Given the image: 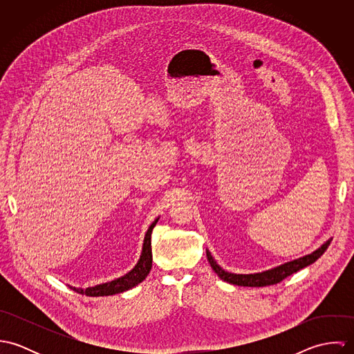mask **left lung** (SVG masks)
<instances>
[{
    "label": "left lung",
    "instance_id": "left-lung-1",
    "mask_svg": "<svg viewBox=\"0 0 354 354\" xmlns=\"http://www.w3.org/2000/svg\"><path fill=\"white\" fill-rule=\"evenodd\" d=\"M328 240L327 243H324L319 250H316L315 252L309 253L304 257L296 259L293 261H288L282 266H278L275 268L263 271V272H257V274H232L227 272L225 270H222L216 261L212 259L211 253L207 251V259L212 267V270L218 274V277L221 279H223L225 282H229L232 285H237V286H250V288H261V286H270V285H277L281 281H283L285 278H288L289 275L300 271L304 267L315 263L323 253L326 252V250L330 245Z\"/></svg>",
    "mask_w": 354,
    "mask_h": 354
}]
</instances>
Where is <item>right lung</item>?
<instances>
[{"mask_svg":"<svg viewBox=\"0 0 354 354\" xmlns=\"http://www.w3.org/2000/svg\"><path fill=\"white\" fill-rule=\"evenodd\" d=\"M156 222H158V219H155L152 222L151 226L149 227V230L146 233L142 256H140L138 264L135 266V268L132 271H129L128 274H125L124 277H121L118 279H114V281L107 282V283H102V285L94 286V288H87V289H77V288H73V286H69V288L72 290H75L76 293H80V295H86V296H90V297H100V296H111V295L122 293L125 290L132 289L133 286L140 283L143 279H146V277L149 275V272L151 270V233Z\"/></svg>","mask_w":354,"mask_h":354,"instance_id":"obj_1","label":"right lung"}]
</instances>
